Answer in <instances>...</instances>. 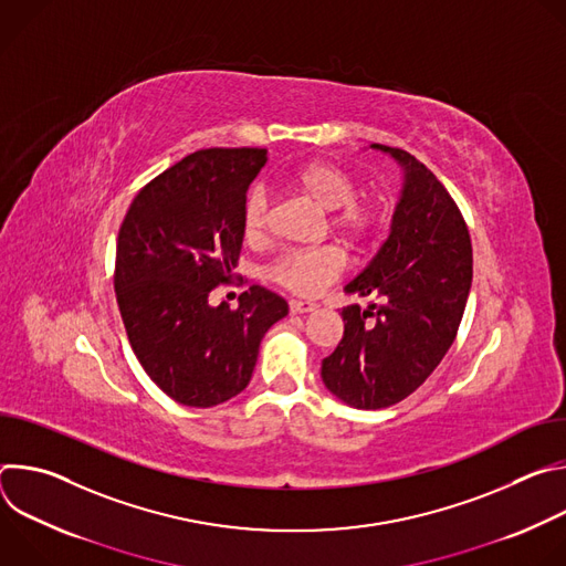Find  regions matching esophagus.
<instances>
[{"label": "esophagus", "mask_w": 566, "mask_h": 566, "mask_svg": "<svg viewBox=\"0 0 566 566\" xmlns=\"http://www.w3.org/2000/svg\"><path fill=\"white\" fill-rule=\"evenodd\" d=\"M313 308H315L313 302H302V300H291V302H289V311H291V313H308V311H313Z\"/></svg>", "instance_id": "esophagus-1"}]
</instances>
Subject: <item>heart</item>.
I'll list each match as a JSON object with an SVG mask.
<instances>
[{"mask_svg": "<svg viewBox=\"0 0 566 566\" xmlns=\"http://www.w3.org/2000/svg\"><path fill=\"white\" fill-rule=\"evenodd\" d=\"M286 188L306 197L317 208L327 210L329 232L336 234L352 251L365 249L376 223L378 203L358 195V184L349 170L334 160H308L284 177ZM271 217V197L264 188H255L241 212V234L247 244H262ZM345 269L340 251L322 247L315 251H300L282 255L269 271L271 280L297 295H315L332 284Z\"/></svg>", "mask_w": 566, "mask_h": 566, "instance_id": "b5f03b06", "label": "heart"}]
</instances>
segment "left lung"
<instances>
[{"instance_id": "left-lung-1", "label": "left lung", "mask_w": 566, "mask_h": 566, "mask_svg": "<svg viewBox=\"0 0 566 566\" xmlns=\"http://www.w3.org/2000/svg\"><path fill=\"white\" fill-rule=\"evenodd\" d=\"M406 168L391 232L347 284L369 300L340 311L345 332L322 360V380L347 406L380 410L408 398L443 360L459 332L472 282L465 219L443 184L400 147L374 145Z\"/></svg>"}]
</instances>
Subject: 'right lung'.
<instances>
[{
    "label": "right lung",
    "mask_w": 566,
    "mask_h": 566,
    "mask_svg": "<svg viewBox=\"0 0 566 566\" xmlns=\"http://www.w3.org/2000/svg\"><path fill=\"white\" fill-rule=\"evenodd\" d=\"M266 166L260 147H208L145 184L118 230L114 289L147 376L188 408H212L253 376L284 297L251 286L239 306H210L241 251L247 190Z\"/></svg>",
    "instance_id": "1"
}]
</instances>
